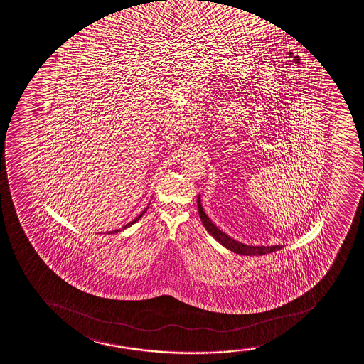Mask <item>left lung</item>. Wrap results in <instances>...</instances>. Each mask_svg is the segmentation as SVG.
<instances>
[{"label": "left lung", "mask_w": 364, "mask_h": 364, "mask_svg": "<svg viewBox=\"0 0 364 364\" xmlns=\"http://www.w3.org/2000/svg\"><path fill=\"white\" fill-rule=\"evenodd\" d=\"M198 209H199V216H200L201 222L204 225L205 228L208 230L213 238L216 239L218 242H221L223 247L230 249L235 254L239 255H264V254H269L273 251L279 250L283 247V245H273V247H251V245H245L242 242H237L234 239L228 237L226 233H223L222 230H218V227L213 225V222L210 221L208 215L204 213V209L201 206L200 198H198Z\"/></svg>", "instance_id": "left-lung-1"}]
</instances>
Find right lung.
<instances>
[{
	"label": "right lung",
	"instance_id": "right-lung-1",
	"mask_svg": "<svg viewBox=\"0 0 364 364\" xmlns=\"http://www.w3.org/2000/svg\"><path fill=\"white\" fill-rule=\"evenodd\" d=\"M146 209H148V206H146V209L143 210L139 216H137V218H134V221L129 222L127 225H125V226L122 227V230H112V232H107V233H117V232H120V230H125V228H127V227H130L131 225H134V222H137L139 218H142L143 215H144V213H146Z\"/></svg>",
	"mask_w": 364,
	"mask_h": 364
}]
</instances>
